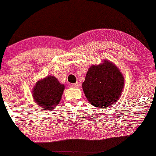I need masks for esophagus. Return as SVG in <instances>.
I'll list each match as a JSON object with an SVG mask.
<instances>
[{"label": "esophagus", "mask_w": 156, "mask_h": 156, "mask_svg": "<svg viewBox=\"0 0 156 156\" xmlns=\"http://www.w3.org/2000/svg\"><path fill=\"white\" fill-rule=\"evenodd\" d=\"M70 86L72 87L77 88L79 87V84H78V82H76V83H74V84H71Z\"/></svg>", "instance_id": "34e87169"}]
</instances>
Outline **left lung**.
I'll use <instances>...</instances> for the list:
<instances>
[{"mask_svg": "<svg viewBox=\"0 0 156 156\" xmlns=\"http://www.w3.org/2000/svg\"><path fill=\"white\" fill-rule=\"evenodd\" d=\"M124 84V76L118 66L104 59L102 63L89 68L82 89L89 102L101 108L112 106L118 100Z\"/></svg>", "mask_w": 156, "mask_h": 156, "instance_id": "obj_1", "label": "left lung"}]
</instances>
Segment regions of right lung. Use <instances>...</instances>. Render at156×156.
<instances>
[{"label":"right lung","mask_w":156,"mask_h":156,"mask_svg":"<svg viewBox=\"0 0 156 156\" xmlns=\"http://www.w3.org/2000/svg\"><path fill=\"white\" fill-rule=\"evenodd\" d=\"M64 89L55 76H46L37 81L32 90L34 102L46 110L54 109L59 104Z\"/></svg>","instance_id":"add662e5"}]
</instances>
